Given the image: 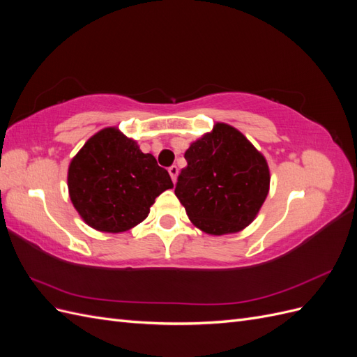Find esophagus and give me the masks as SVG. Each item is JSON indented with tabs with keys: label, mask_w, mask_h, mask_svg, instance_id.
<instances>
[{
	"label": "esophagus",
	"mask_w": 357,
	"mask_h": 357,
	"mask_svg": "<svg viewBox=\"0 0 357 357\" xmlns=\"http://www.w3.org/2000/svg\"><path fill=\"white\" fill-rule=\"evenodd\" d=\"M168 172H169V176H171L172 181H176V180H177V176H178V168H177L176 165H171V167L168 168Z\"/></svg>",
	"instance_id": "obj_1"
}]
</instances>
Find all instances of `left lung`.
Here are the masks:
<instances>
[{
	"label": "left lung",
	"instance_id": "1",
	"mask_svg": "<svg viewBox=\"0 0 357 357\" xmlns=\"http://www.w3.org/2000/svg\"><path fill=\"white\" fill-rule=\"evenodd\" d=\"M174 192L197 228L225 235L255 220L269 190V168L238 129L215 123L190 144Z\"/></svg>",
	"mask_w": 357,
	"mask_h": 357
}]
</instances>
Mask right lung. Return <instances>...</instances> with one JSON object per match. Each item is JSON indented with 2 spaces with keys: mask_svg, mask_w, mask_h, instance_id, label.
<instances>
[{
  "mask_svg": "<svg viewBox=\"0 0 357 357\" xmlns=\"http://www.w3.org/2000/svg\"><path fill=\"white\" fill-rule=\"evenodd\" d=\"M172 181L153 155L143 153L134 139L116 128L91 137L68 168L74 208L91 228L123 232L143 222L156 197Z\"/></svg>",
  "mask_w": 357,
  "mask_h": 357,
  "instance_id": "obj_1",
  "label": "right lung"
}]
</instances>
